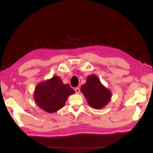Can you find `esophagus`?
<instances>
[{"label": "esophagus", "instance_id": "esophagus-1", "mask_svg": "<svg viewBox=\"0 0 153 153\" xmlns=\"http://www.w3.org/2000/svg\"><path fill=\"white\" fill-rule=\"evenodd\" d=\"M74 90H75V91H76V93H79L80 92V89H79V87H76V88L74 89Z\"/></svg>", "mask_w": 153, "mask_h": 153}]
</instances>
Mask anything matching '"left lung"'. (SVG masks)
I'll use <instances>...</instances> for the list:
<instances>
[{"instance_id":"1","label":"left lung","mask_w":153,"mask_h":153,"mask_svg":"<svg viewBox=\"0 0 153 153\" xmlns=\"http://www.w3.org/2000/svg\"><path fill=\"white\" fill-rule=\"evenodd\" d=\"M81 91L89 105L95 109H100L111 100L112 92L104 86L95 74L88 76L86 83L81 87Z\"/></svg>"}]
</instances>
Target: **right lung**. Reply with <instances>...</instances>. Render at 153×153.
<instances>
[{"instance_id": "add662e5", "label": "right lung", "mask_w": 153, "mask_h": 153, "mask_svg": "<svg viewBox=\"0 0 153 153\" xmlns=\"http://www.w3.org/2000/svg\"><path fill=\"white\" fill-rule=\"evenodd\" d=\"M75 93L69 84H64L59 76L38 83L34 91L37 105L48 113H53L64 106L68 97Z\"/></svg>"}]
</instances>
